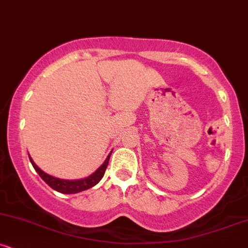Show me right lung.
<instances>
[{
  "label": "right lung",
  "mask_w": 248,
  "mask_h": 248,
  "mask_svg": "<svg viewBox=\"0 0 248 248\" xmlns=\"http://www.w3.org/2000/svg\"><path fill=\"white\" fill-rule=\"evenodd\" d=\"M110 156L111 154L108 156V158L105 159V162H104L102 166L98 168V169L95 170L93 174L90 175V176H87L86 178H81V180H72V181L50 176V175L46 174L45 171H42V170L40 169L35 163H34V161L31 159V156H29V159H31V166H33L34 169L36 170V172L40 175V177H41L50 188L62 194H76V193H80V191L86 190V189L94 187V186L102 180L104 174H105L106 168H108Z\"/></svg>",
  "instance_id": "obj_1"
}]
</instances>
